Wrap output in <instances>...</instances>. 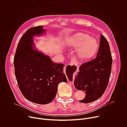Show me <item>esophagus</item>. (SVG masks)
Segmentation results:
<instances>
[{"instance_id":"esophagus-1","label":"esophagus","mask_w":127,"mask_h":127,"mask_svg":"<svg viewBox=\"0 0 127 127\" xmlns=\"http://www.w3.org/2000/svg\"><path fill=\"white\" fill-rule=\"evenodd\" d=\"M74 64V65H76V64L75 63V62H74L73 64Z\"/></svg>"}]
</instances>
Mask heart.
<instances>
[{"instance_id":"1","label":"heart","mask_w":127,"mask_h":127,"mask_svg":"<svg viewBox=\"0 0 127 127\" xmlns=\"http://www.w3.org/2000/svg\"><path fill=\"white\" fill-rule=\"evenodd\" d=\"M67 45L71 48H78V53L81 59H88L94 56L98 49L97 41L88 34L83 32L75 33L68 39Z\"/></svg>"}]
</instances>
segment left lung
Wrapping results in <instances>:
<instances>
[{
    "label": "left lung",
    "mask_w": 127,
    "mask_h": 127,
    "mask_svg": "<svg viewBox=\"0 0 127 127\" xmlns=\"http://www.w3.org/2000/svg\"><path fill=\"white\" fill-rule=\"evenodd\" d=\"M113 58L110 47L102 34L96 58L83 63L75 76L74 84L78 90L85 92L86 95L79 102L87 103L93 102L104 94L111 73Z\"/></svg>",
    "instance_id": "left-lung-1"
}]
</instances>
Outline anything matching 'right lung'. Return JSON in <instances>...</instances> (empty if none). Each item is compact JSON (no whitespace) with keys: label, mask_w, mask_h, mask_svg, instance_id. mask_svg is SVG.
Returning <instances> with one entry per match:
<instances>
[{"label":"right lung","mask_w":127,"mask_h":127,"mask_svg":"<svg viewBox=\"0 0 127 127\" xmlns=\"http://www.w3.org/2000/svg\"><path fill=\"white\" fill-rule=\"evenodd\" d=\"M44 32L42 26L27 30L18 43L13 60L15 76L22 94L28 100L39 104L50 103L56 96L59 83L68 82L64 64L53 62L49 56L32 48L33 36ZM66 69L68 78L72 81L73 72Z\"/></svg>","instance_id":"1"}]
</instances>
